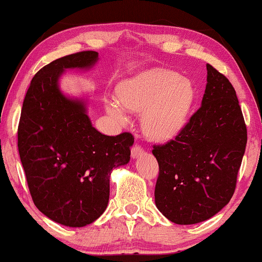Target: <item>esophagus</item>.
I'll list each match as a JSON object with an SVG mask.
<instances>
[{"mask_svg":"<svg viewBox=\"0 0 262 262\" xmlns=\"http://www.w3.org/2000/svg\"><path fill=\"white\" fill-rule=\"evenodd\" d=\"M143 148L141 146H139V144H135L134 147L132 148V158L135 159V158H139V156H141L143 154Z\"/></svg>","mask_w":262,"mask_h":262,"instance_id":"obj_1","label":"esophagus"}]
</instances>
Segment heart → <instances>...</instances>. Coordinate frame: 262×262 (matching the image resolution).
I'll return each instance as SVG.
<instances>
[{"mask_svg":"<svg viewBox=\"0 0 262 262\" xmlns=\"http://www.w3.org/2000/svg\"><path fill=\"white\" fill-rule=\"evenodd\" d=\"M118 101H108L107 112L126 122L123 107L143 113L142 127L148 138L166 141L177 136L188 121L198 99L192 81L173 70H148L118 87Z\"/></svg>","mask_w":262,"mask_h":262,"instance_id":"heart-1","label":"heart"}]
</instances>
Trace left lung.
Here are the masks:
<instances>
[{"mask_svg": "<svg viewBox=\"0 0 262 262\" xmlns=\"http://www.w3.org/2000/svg\"><path fill=\"white\" fill-rule=\"evenodd\" d=\"M247 143V128L235 89L207 64L201 107L181 132L154 144L158 160L155 205L168 220L193 225L208 220L231 200Z\"/></svg>", "mask_w": 262, "mask_h": 262, "instance_id": "1", "label": "left lung"}]
</instances>
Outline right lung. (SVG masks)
<instances>
[{
	"label": "right lung",
	"mask_w": 262,
	"mask_h": 262,
	"mask_svg": "<svg viewBox=\"0 0 262 262\" xmlns=\"http://www.w3.org/2000/svg\"><path fill=\"white\" fill-rule=\"evenodd\" d=\"M93 50L50 62L35 74L23 101L17 130L19 159L35 206L69 227L92 224L106 210L112 170L130 160L134 136L101 134L83 100L58 88L66 69H89Z\"/></svg>",
	"instance_id": "obj_1"
}]
</instances>
